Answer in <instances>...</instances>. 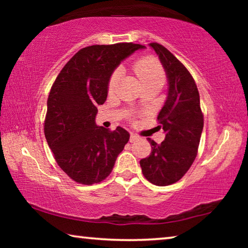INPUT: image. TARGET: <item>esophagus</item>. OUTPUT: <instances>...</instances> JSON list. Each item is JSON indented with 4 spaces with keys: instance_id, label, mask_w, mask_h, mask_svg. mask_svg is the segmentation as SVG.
<instances>
[{
    "instance_id": "obj_1",
    "label": "esophagus",
    "mask_w": 248,
    "mask_h": 248,
    "mask_svg": "<svg viewBox=\"0 0 248 248\" xmlns=\"http://www.w3.org/2000/svg\"><path fill=\"white\" fill-rule=\"evenodd\" d=\"M139 139H140V137L138 136V134L133 133V132L130 133V142H134L136 140H139Z\"/></svg>"
}]
</instances>
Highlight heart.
I'll return each instance as SVG.
<instances>
[{"instance_id":"b5f03b06","label":"heart","mask_w":248,"mask_h":248,"mask_svg":"<svg viewBox=\"0 0 248 248\" xmlns=\"http://www.w3.org/2000/svg\"><path fill=\"white\" fill-rule=\"evenodd\" d=\"M134 72L137 73L138 78L141 79L142 84H150V83H162L165 79V73L163 70L162 65L156 59L145 57L141 58L138 60L133 65ZM120 70L117 69L112 72L110 78L108 82V90L109 92H112L118 84L120 78Z\"/></svg>"}]
</instances>
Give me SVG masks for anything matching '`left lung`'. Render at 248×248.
Wrapping results in <instances>:
<instances>
[{
    "label": "left lung",
    "instance_id": "left-lung-1",
    "mask_svg": "<svg viewBox=\"0 0 248 248\" xmlns=\"http://www.w3.org/2000/svg\"><path fill=\"white\" fill-rule=\"evenodd\" d=\"M157 53L169 79V93L157 116L165 133L161 144L151 140L152 152L142 158L140 165L144 177L156 186L171 185L190 169L198 152L203 129L198 89L185 65L164 46L150 44Z\"/></svg>",
    "mask_w": 248,
    "mask_h": 248
}]
</instances>
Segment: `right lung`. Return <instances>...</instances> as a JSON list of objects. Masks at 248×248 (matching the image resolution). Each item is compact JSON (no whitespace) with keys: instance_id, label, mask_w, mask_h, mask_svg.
Returning <instances> with one entry per match:
<instances>
[{"instance_id":"right-lung-1","label":"right lung","mask_w":248,"mask_h":248,"mask_svg":"<svg viewBox=\"0 0 248 248\" xmlns=\"http://www.w3.org/2000/svg\"><path fill=\"white\" fill-rule=\"evenodd\" d=\"M144 46L94 45L70 59L52 84L45 136L61 170L83 185L100 183L111 173L130 134L95 123L97 106L107 98L108 82L120 62Z\"/></svg>"}]
</instances>
